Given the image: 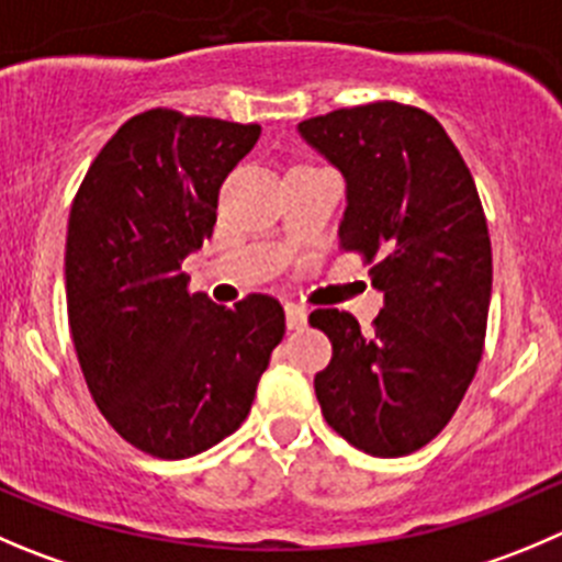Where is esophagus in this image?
<instances>
[{
	"instance_id": "1",
	"label": "esophagus",
	"mask_w": 562,
	"mask_h": 562,
	"mask_svg": "<svg viewBox=\"0 0 562 562\" xmlns=\"http://www.w3.org/2000/svg\"><path fill=\"white\" fill-rule=\"evenodd\" d=\"M284 312H286V325H290L292 330H297L306 325V317H308L306 306H301V303H286Z\"/></svg>"
}]
</instances>
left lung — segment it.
<instances>
[{"mask_svg":"<svg viewBox=\"0 0 562 562\" xmlns=\"http://www.w3.org/2000/svg\"><path fill=\"white\" fill-rule=\"evenodd\" d=\"M347 184L339 245L364 256L383 308L370 334L317 308L330 339L314 378L325 422L375 458L411 456L445 430L485 345L491 239L477 187L445 126L397 101L297 124Z\"/></svg>","mask_w":562,"mask_h":562,"instance_id":"left-lung-1","label":"left lung"}]
</instances>
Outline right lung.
<instances>
[{"label":"right lung","mask_w":562,"mask_h":562,"mask_svg":"<svg viewBox=\"0 0 562 562\" xmlns=\"http://www.w3.org/2000/svg\"><path fill=\"white\" fill-rule=\"evenodd\" d=\"M259 124L148 110L106 140L74 198L66 239L68 325L85 383L132 447L192 458L248 416L284 308L190 295L181 261L212 237L217 192Z\"/></svg>","instance_id":"add662e5"}]
</instances>
